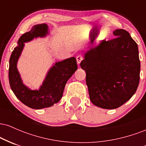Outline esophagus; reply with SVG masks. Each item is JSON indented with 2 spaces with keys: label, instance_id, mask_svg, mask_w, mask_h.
Here are the masks:
<instances>
[{
  "label": "esophagus",
  "instance_id": "obj_1",
  "mask_svg": "<svg viewBox=\"0 0 146 146\" xmlns=\"http://www.w3.org/2000/svg\"><path fill=\"white\" fill-rule=\"evenodd\" d=\"M83 60V57L81 56V55H79L76 57V60H77V64H78V65H80V62H82V60Z\"/></svg>",
  "mask_w": 146,
  "mask_h": 146
}]
</instances>
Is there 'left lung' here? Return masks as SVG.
<instances>
[{
    "instance_id": "obj_1",
    "label": "left lung",
    "mask_w": 146,
    "mask_h": 146,
    "mask_svg": "<svg viewBox=\"0 0 146 146\" xmlns=\"http://www.w3.org/2000/svg\"><path fill=\"white\" fill-rule=\"evenodd\" d=\"M113 35V39L92 46L80 63L90 101L105 109H115L128 101L140 79L137 44L124 29L115 30Z\"/></svg>"
}]
</instances>
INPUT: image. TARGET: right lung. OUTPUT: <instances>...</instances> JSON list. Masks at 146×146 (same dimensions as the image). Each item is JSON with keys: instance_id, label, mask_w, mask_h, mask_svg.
I'll use <instances>...</instances> for the list:
<instances>
[{"instance_id": "1", "label": "right lung", "mask_w": 146, "mask_h": 146, "mask_svg": "<svg viewBox=\"0 0 146 146\" xmlns=\"http://www.w3.org/2000/svg\"><path fill=\"white\" fill-rule=\"evenodd\" d=\"M49 33L46 24L36 25L28 32L22 35L9 59V81L10 87L18 100L33 109H42L58 103L62 97L68 80L78 69L74 57L58 62L50 68L39 89L31 90L23 84L17 68V63L25 43L34 38H44Z\"/></svg>"}]
</instances>
